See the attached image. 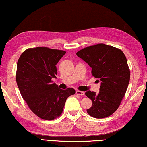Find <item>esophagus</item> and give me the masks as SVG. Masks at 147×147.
Wrapping results in <instances>:
<instances>
[{"instance_id": "obj_1", "label": "esophagus", "mask_w": 147, "mask_h": 147, "mask_svg": "<svg viewBox=\"0 0 147 147\" xmlns=\"http://www.w3.org/2000/svg\"><path fill=\"white\" fill-rule=\"evenodd\" d=\"M76 94H77V95H80V96H84V94H85V92H83V91H80V90H76Z\"/></svg>"}]
</instances>
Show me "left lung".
I'll use <instances>...</instances> for the list:
<instances>
[{
    "mask_svg": "<svg viewBox=\"0 0 147 147\" xmlns=\"http://www.w3.org/2000/svg\"><path fill=\"white\" fill-rule=\"evenodd\" d=\"M76 55L92 68V75L101 82L100 92L88 90L86 96L92 105L87 112L95 118L111 116L121 103L130 81L126 57L121 50L105 44L84 48Z\"/></svg>",
    "mask_w": 147,
    "mask_h": 147,
    "instance_id": "left-lung-1",
    "label": "left lung"
}]
</instances>
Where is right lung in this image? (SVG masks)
<instances>
[{
    "label": "right lung",
    "instance_id": "1",
    "mask_svg": "<svg viewBox=\"0 0 147 147\" xmlns=\"http://www.w3.org/2000/svg\"><path fill=\"white\" fill-rule=\"evenodd\" d=\"M65 51L46 47L29 48L17 62L16 80L23 99L29 109L43 119L53 120L62 113L67 98L75 90H62L53 83L56 78V65Z\"/></svg>",
    "mask_w": 147,
    "mask_h": 147
}]
</instances>
